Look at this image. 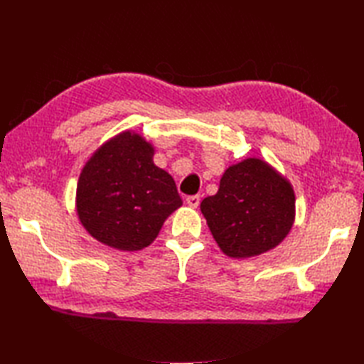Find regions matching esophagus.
I'll return each mask as SVG.
<instances>
[{
	"instance_id": "34e87169",
	"label": "esophagus",
	"mask_w": 364,
	"mask_h": 364,
	"mask_svg": "<svg viewBox=\"0 0 364 364\" xmlns=\"http://www.w3.org/2000/svg\"><path fill=\"white\" fill-rule=\"evenodd\" d=\"M186 202H188V205H189L191 208H197V206L200 205V197H198V196H189V197L186 198Z\"/></svg>"
}]
</instances>
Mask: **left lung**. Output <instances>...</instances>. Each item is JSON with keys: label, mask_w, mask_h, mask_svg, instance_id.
<instances>
[{"label": "left lung", "mask_w": 364, "mask_h": 364, "mask_svg": "<svg viewBox=\"0 0 364 364\" xmlns=\"http://www.w3.org/2000/svg\"><path fill=\"white\" fill-rule=\"evenodd\" d=\"M213 237L231 258H250L274 249L296 218L291 183L266 161L247 158L225 170L215 196L200 205Z\"/></svg>", "instance_id": "8db88e82"}]
</instances>
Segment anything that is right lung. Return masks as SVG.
Listing matches in <instances>:
<instances>
[{"instance_id":"1","label":"right lung","mask_w":364,"mask_h":364,"mask_svg":"<svg viewBox=\"0 0 364 364\" xmlns=\"http://www.w3.org/2000/svg\"><path fill=\"white\" fill-rule=\"evenodd\" d=\"M154 149L131 131L92 154L76 188V211L97 241L117 250H141L183 205L173 178L154 166Z\"/></svg>"}]
</instances>
